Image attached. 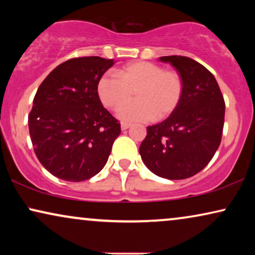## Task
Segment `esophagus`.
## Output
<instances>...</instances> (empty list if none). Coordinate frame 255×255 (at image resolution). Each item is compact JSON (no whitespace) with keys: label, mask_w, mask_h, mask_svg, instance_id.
Here are the masks:
<instances>
[{"label":"esophagus","mask_w":255,"mask_h":255,"mask_svg":"<svg viewBox=\"0 0 255 255\" xmlns=\"http://www.w3.org/2000/svg\"><path fill=\"white\" fill-rule=\"evenodd\" d=\"M131 127V124H128V123H122V125H121V128H122V130H128V128Z\"/></svg>","instance_id":"34e87169"}]
</instances>
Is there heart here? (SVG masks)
Here are the masks:
<instances>
[{"instance_id":"1","label":"heart","mask_w":255,"mask_h":255,"mask_svg":"<svg viewBox=\"0 0 255 255\" xmlns=\"http://www.w3.org/2000/svg\"><path fill=\"white\" fill-rule=\"evenodd\" d=\"M184 81L179 72L165 69L148 61L128 64L117 71V75L104 74L97 83V94L104 107L118 110V117L127 122H147L168 117L182 100Z\"/></svg>"}]
</instances>
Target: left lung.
I'll return each mask as SVG.
<instances>
[{"label": "left lung", "mask_w": 255, "mask_h": 255, "mask_svg": "<svg viewBox=\"0 0 255 255\" xmlns=\"http://www.w3.org/2000/svg\"><path fill=\"white\" fill-rule=\"evenodd\" d=\"M182 75L184 92L173 114L147 127L139 153L147 168L160 177L182 180L201 172L210 162L222 140L225 102L215 76L188 57L168 55Z\"/></svg>", "instance_id": "8db88e82"}]
</instances>
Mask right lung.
<instances>
[{"label":"right lung","instance_id":"right-lung-1","mask_svg":"<svg viewBox=\"0 0 255 255\" xmlns=\"http://www.w3.org/2000/svg\"><path fill=\"white\" fill-rule=\"evenodd\" d=\"M113 59L73 58L41 82L29 115L33 151L59 179L88 180L108 161L121 124L101 103L97 83Z\"/></svg>","mask_w":255,"mask_h":255}]
</instances>
